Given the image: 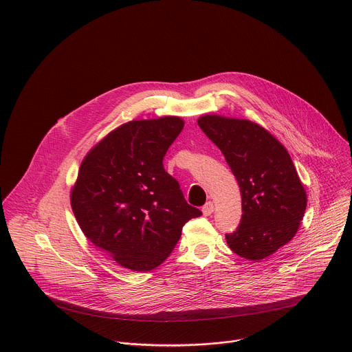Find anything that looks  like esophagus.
<instances>
[{
	"mask_svg": "<svg viewBox=\"0 0 352 352\" xmlns=\"http://www.w3.org/2000/svg\"><path fill=\"white\" fill-rule=\"evenodd\" d=\"M213 212H214V205H213V202H208V204L202 208V213H204L205 216H210Z\"/></svg>",
	"mask_w": 352,
	"mask_h": 352,
	"instance_id": "34e87169",
	"label": "esophagus"
}]
</instances>
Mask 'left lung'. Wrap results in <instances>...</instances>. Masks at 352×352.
<instances>
[{
	"label": "left lung",
	"mask_w": 352,
	"mask_h": 352,
	"mask_svg": "<svg viewBox=\"0 0 352 352\" xmlns=\"http://www.w3.org/2000/svg\"><path fill=\"white\" fill-rule=\"evenodd\" d=\"M197 125L221 150L242 197L241 223L226 239L234 254L259 262L296 234L308 197L287 148L249 120L205 114Z\"/></svg>",
	"instance_id": "1"
}]
</instances>
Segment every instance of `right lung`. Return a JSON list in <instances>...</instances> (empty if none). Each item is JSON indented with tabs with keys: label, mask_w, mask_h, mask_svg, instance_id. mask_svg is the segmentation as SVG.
I'll return each mask as SVG.
<instances>
[{
	"label": "right lung",
	"mask_w": 352,
	"mask_h": 352,
	"mask_svg": "<svg viewBox=\"0 0 352 352\" xmlns=\"http://www.w3.org/2000/svg\"><path fill=\"white\" fill-rule=\"evenodd\" d=\"M184 124L166 116L120 125L89 150L71 188L72 212L85 236L128 270L160 266L182 226L202 214L186 204L163 167Z\"/></svg>",
	"instance_id": "right-lung-1"
}]
</instances>
